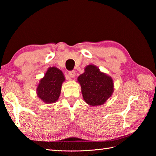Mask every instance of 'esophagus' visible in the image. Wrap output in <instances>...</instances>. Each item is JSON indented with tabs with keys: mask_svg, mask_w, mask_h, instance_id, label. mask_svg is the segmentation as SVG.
Here are the masks:
<instances>
[{
	"mask_svg": "<svg viewBox=\"0 0 156 156\" xmlns=\"http://www.w3.org/2000/svg\"><path fill=\"white\" fill-rule=\"evenodd\" d=\"M69 76H70V78H74L76 76V72L74 71H70V72H69Z\"/></svg>",
	"mask_w": 156,
	"mask_h": 156,
	"instance_id": "1",
	"label": "esophagus"
}]
</instances>
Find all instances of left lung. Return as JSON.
<instances>
[{
	"mask_svg": "<svg viewBox=\"0 0 156 156\" xmlns=\"http://www.w3.org/2000/svg\"><path fill=\"white\" fill-rule=\"evenodd\" d=\"M77 82L80 84L83 100L91 106L102 105L114 92L111 76L101 72L95 65L86 66Z\"/></svg>",
	"mask_w": 156,
	"mask_h": 156,
	"instance_id": "obj_1",
	"label": "left lung"
}]
</instances>
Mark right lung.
Returning a JSON list of instances; mask_svg holds the SVG:
<instances>
[{
    "mask_svg": "<svg viewBox=\"0 0 156 156\" xmlns=\"http://www.w3.org/2000/svg\"><path fill=\"white\" fill-rule=\"evenodd\" d=\"M65 80L66 78L61 70L56 67H49L37 87V95L46 104L56 102L60 96L62 84Z\"/></svg>",
    "mask_w": 156,
    "mask_h": 156,
    "instance_id": "obj_1",
    "label": "right lung"
}]
</instances>
